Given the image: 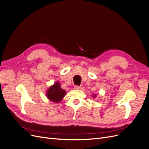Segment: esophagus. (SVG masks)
<instances>
[{"mask_svg":"<svg viewBox=\"0 0 149 149\" xmlns=\"http://www.w3.org/2000/svg\"><path fill=\"white\" fill-rule=\"evenodd\" d=\"M81 88V87L79 86H74L75 89H80Z\"/></svg>","mask_w":149,"mask_h":149,"instance_id":"obj_1","label":"esophagus"}]
</instances>
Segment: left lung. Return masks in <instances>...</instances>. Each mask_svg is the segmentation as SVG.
Segmentation results:
<instances>
[{
    "label": "left lung",
    "mask_w": 149,
    "mask_h": 149,
    "mask_svg": "<svg viewBox=\"0 0 149 149\" xmlns=\"http://www.w3.org/2000/svg\"><path fill=\"white\" fill-rule=\"evenodd\" d=\"M93 97H96V95H95V94H93Z\"/></svg>",
    "instance_id": "obj_1"
}]
</instances>
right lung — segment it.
I'll list each match as a JSON object with an SVG mask.
<instances>
[{
  "mask_svg": "<svg viewBox=\"0 0 149 149\" xmlns=\"http://www.w3.org/2000/svg\"><path fill=\"white\" fill-rule=\"evenodd\" d=\"M46 94L49 100L57 103L63 100L66 94V91L61 88L60 83L56 81L49 88Z\"/></svg>",
  "mask_w": 149,
  "mask_h": 149,
  "instance_id": "right-lung-1",
  "label": "right lung"
}]
</instances>
